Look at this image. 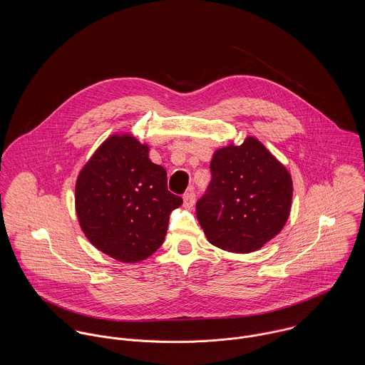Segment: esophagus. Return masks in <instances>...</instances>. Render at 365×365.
I'll return each mask as SVG.
<instances>
[{
    "instance_id": "obj_1",
    "label": "esophagus",
    "mask_w": 365,
    "mask_h": 365,
    "mask_svg": "<svg viewBox=\"0 0 365 365\" xmlns=\"http://www.w3.org/2000/svg\"><path fill=\"white\" fill-rule=\"evenodd\" d=\"M182 200H184V207H185V208H191V207L194 205V202H195V194H194V191L187 192Z\"/></svg>"
}]
</instances>
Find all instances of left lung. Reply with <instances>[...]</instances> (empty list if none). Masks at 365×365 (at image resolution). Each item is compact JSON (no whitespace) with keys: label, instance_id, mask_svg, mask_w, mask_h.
<instances>
[{"label":"left lung","instance_id":"8db88e82","mask_svg":"<svg viewBox=\"0 0 365 365\" xmlns=\"http://www.w3.org/2000/svg\"><path fill=\"white\" fill-rule=\"evenodd\" d=\"M209 167L208 192L197 202V217L209 243L239 255L259 250L289 217V171L253 136L215 150Z\"/></svg>","mask_w":365,"mask_h":365}]
</instances>
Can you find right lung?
Listing matches in <instances>:
<instances>
[{"label": "right lung", "mask_w": 365, "mask_h": 365, "mask_svg": "<svg viewBox=\"0 0 365 365\" xmlns=\"http://www.w3.org/2000/svg\"><path fill=\"white\" fill-rule=\"evenodd\" d=\"M130 133L101 143L78 173L76 213L90 243L122 262L150 257L163 245L170 213L182 200L167 190V171Z\"/></svg>", "instance_id": "right-lung-1"}]
</instances>
